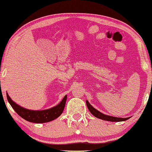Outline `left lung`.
Returning a JSON list of instances; mask_svg holds the SVG:
<instances>
[{
    "mask_svg": "<svg viewBox=\"0 0 152 152\" xmlns=\"http://www.w3.org/2000/svg\"><path fill=\"white\" fill-rule=\"evenodd\" d=\"M86 105L87 107L91 113L93 114L95 117H96L97 118H99V119L104 120H107V121H111V122H121V121H125V120H128L129 118H116V117H112V116L110 115H107L105 114L102 113L101 112H99V111H97L93 108L92 106L90 104V103L88 102V101L86 100Z\"/></svg>",
    "mask_w": 152,
    "mask_h": 152,
    "instance_id": "8db88e82",
    "label": "left lung"
}]
</instances>
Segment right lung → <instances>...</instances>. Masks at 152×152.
Listing matches in <instances>:
<instances>
[{
	"label": "right lung",
	"instance_id": "obj_1",
	"mask_svg": "<svg viewBox=\"0 0 152 152\" xmlns=\"http://www.w3.org/2000/svg\"><path fill=\"white\" fill-rule=\"evenodd\" d=\"M7 98L14 111L23 119L28 122H34V123H45V122L52 121L61 115L65 107L67 96L65 95L61 102L58 105L51 109L44 110V111H32V110L24 109L12 101L7 93Z\"/></svg>",
	"mask_w": 152,
	"mask_h": 152
}]
</instances>
